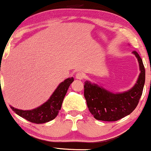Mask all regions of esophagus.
<instances>
[{
	"label": "esophagus",
	"mask_w": 151,
	"mask_h": 151,
	"mask_svg": "<svg viewBox=\"0 0 151 151\" xmlns=\"http://www.w3.org/2000/svg\"><path fill=\"white\" fill-rule=\"evenodd\" d=\"M84 77H85V75H84V74L82 73L81 72H79L76 74V78H77V79H79V80H81V79H84Z\"/></svg>",
	"instance_id": "34e87169"
}]
</instances>
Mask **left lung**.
Returning a JSON list of instances; mask_svg holds the SVG:
<instances>
[{
	"label": "left lung",
	"instance_id": "8db88e82",
	"mask_svg": "<svg viewBox=\"0 0 151 151\" xmlns=\"http://www.w3.org/2000/svg\"><path fill=\"white\" fill-rule=\"evenodd\" d=\"M133 54L139 63L141 73L136 84L129 91L113 93L91 81L84 82V97L90 113L96 119L104 121H118L132 113L143 93L145 72L143 61L136 51Z\"/></svg>",
	"mask_w": 151,
	"mask_h": 151
}]
</instances>
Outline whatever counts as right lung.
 Listing matches in <instances>:
<instances>
[{
    "instance_id": "obj_1",
    "label": "right lung",
    "mask_w": 151,
    "mask_h": 151,
    "mask_svg": "<svg viewBox=\"0 0 151 151\" xmlns=\"http://www.w3.org/2000/svg\"><path fill=\"white\" fill-rule=\"evenodd\" d=\"M73 81L74 78L70 77L60 83L49 99L37 108L32 110H20L11 106L10 108L18 116L35 124H44L53 120L61 109L64 98Z\"/></svg>"
}]
</instances>
